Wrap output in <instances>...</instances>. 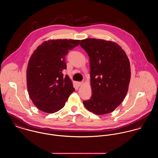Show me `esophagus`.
Returning <instances> with one entry per match:
<instances>
[{"label":"esophagus","mask_w":158,"mask_h":158,"mask_svg":"<svg viewBox=\"0 0 158 158\" xmlns=\"http://www.w3.org/2000/svg\"><path fill=\"white\" fill-rule=\"evenodd\" d=\"M77 85H78V86H81L83 85V82H77Z\"/></svg>","instance_id":"1"}]
</instances>
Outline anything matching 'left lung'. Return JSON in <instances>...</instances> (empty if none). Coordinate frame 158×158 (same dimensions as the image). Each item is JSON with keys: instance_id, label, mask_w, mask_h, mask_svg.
I'll return each instance as SVG.
<instances>
[{"instance_id": "left-lung-1", "label": "left lung", "mask_w": 158, "mask_h": 158, "mask_svg": "<svg viewBox=\"0 0 158 158\" xmlns=\"http://www.w3.org/2000/svg\"><path fill=\"white\" fill-rule=\"evenodd\" d=\"M81 47L89 57L92 95L84 101L86 109L96 115L112 112L125 98L130 80L129 60L118 44L86 39Z\"/></svg>"}]
</instances>
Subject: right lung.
<instances>
[{"label":"right lung","instance_id":"obj_1","mask_svg":"<svg viewBox=\"0 0 158 158\" xmlns=\"http://www.w3.org/2000/svg\"><path fill=\"white\" fill-rule=\"evenodd\" d=\"M79 40L58 39L43 42L29 60L27 81L29 95L40 110L52 114L65 105L75 89L66 69L65 57L78 46Z\"/></svg>","mask_w":158,"mask_h":158}]
</instances>
